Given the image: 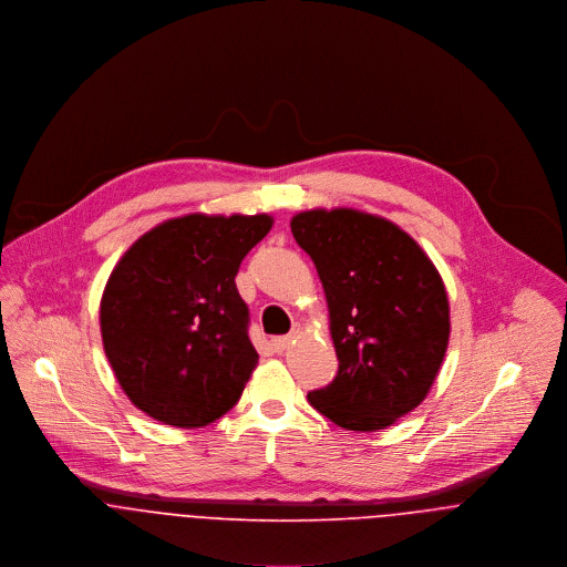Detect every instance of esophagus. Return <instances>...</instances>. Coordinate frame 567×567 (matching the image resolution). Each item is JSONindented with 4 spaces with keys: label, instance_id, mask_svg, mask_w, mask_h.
<instances>
[{
    "label": "esophagus",
    "instance_id": "1",
    "mask_svg": "<svg viewBox=\"0 0 567 567\" xmlns=\"http://www.w3.org/2000/svg\"><path fill=\"white\" fill-rule=\"evenodd\" d=\"M299 333H301V324H295V327H292V331H290L288 336H277V338H272V340H270V344H272V349H275V351H279V353H281V351H286V349L290 347V342H292Z\"/></svg>",
    "mask_w": 567,
    "mask_h": 567
}]
</instances>
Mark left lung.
I'll return each instance as SVG.
<instances>
[{
  "instance_id": "obj_1",
  "label": "left lung",
  "mask_w": 567,
  "mask_h": 567,
  "mask_svg": "<svg viewBox=\"0 0 567 567\" xmlns=\"http://www.w3.org/2000/svg\"><path fill=\"white\" fill-rule=\"evenodd\" d=\"M290 229L317 266L340 362L331 384L308 400L344 430H384L425 400L443 364V279L425 250L382 216L310 209Z\"/></svg>"
}]
</instances>
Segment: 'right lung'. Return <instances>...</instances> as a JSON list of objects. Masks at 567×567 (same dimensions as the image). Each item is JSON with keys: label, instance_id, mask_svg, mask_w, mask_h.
I'll use <instances>...</instances> for the list:
<instances>
[{"label": "right lung", "instance_id": "add662e5", "mask_svg": "<svg viewBox=\"0 0 567 567\" xmlns=\"http://www.w3.org/2000/svg\"><path fill=\"white\" fill-rule=\"evenodd\" d=\"M268 214H187L144 234L100 301L104 353L126 398L174 427H203L238 404L257 351L236 288Z\"/></svg>", "mask_w": 567, "mask_h": 567}]
</instances>
